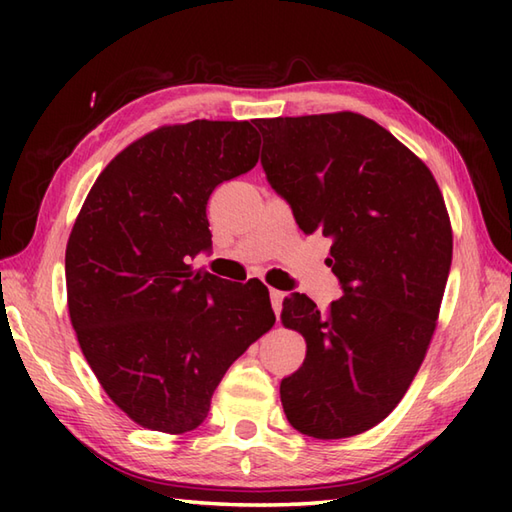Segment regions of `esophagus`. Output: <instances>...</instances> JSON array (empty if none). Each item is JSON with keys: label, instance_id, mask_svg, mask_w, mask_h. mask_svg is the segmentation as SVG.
Returning <instances> with one entry per match:
<instances>
[{"label": "esophagus", "instance_id": "1", "mask_svg": "<svg viewBox=\"0 0 512 512\" xmlns=\"http://www.w3.org/2000/svg\"><path fill=\"white\" fill-rule=\"evenodd\" d=\"M270 303H273V310L277 314V319L281 317V303H284V292L270 288Z\"/></svg>", "mask_w": 512, "mask_h": 512}]
</instances>
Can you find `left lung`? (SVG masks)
Instances as JSON below:
<instances>
[{
    "instance_id": "8db88e82",
    "label": "left lung",
    "mask_w": 512,
    "mask_h": 512,
    "mask_svg": "<svg viewBox=\"0 0 512 512\" xmlns=\"http://www.w3.org/2000/svg\"><path fill=\"white\" fill-rule=\"evenodd\" d=\"M262 167L306 235L332 239L343 297L321 312L292 292L281 321L306 361L281 380L288 422L319 440L358 436L405 396L436 330L453 235L431 171L354 112L259 118Z\"/></svg>"
}]
</instances>
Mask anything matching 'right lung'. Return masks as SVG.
<instances>
[{"label":"right lung","mask_w":512,"mask_h":512,"mask_svg":"<svg viewBox=\"0 0 512 512\" xmlns=\"http://www.w3.org/2000/svg\"><path fill=\"white\" fill-rule=\"evenodd\" d=\"M248 121L160 127L96 178L65 248L68 310L85 361L140 427L204 422L226 369L273 328L262 281L191 270L211 248L206 202L257 165Z\"/></svg>","instance_id":"1"}]
</instances>
